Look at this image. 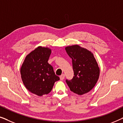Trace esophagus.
<instances>
[{"label": "esophagus", "mask_w": 123, "mask_h": 123, "mask_svg": "<svg viewBox=\"0 0 123 123\" xmlns=\"http://www.w3.org/2000/svg\"><path fill=\"white\" fill-rule=\"evenodd\" d=\"M64 77H65V75L63 74H62L60 76V79L61 80H63L64 79Z\"/></svg>", "instance_id": "esophagus-1"}]
</instances>
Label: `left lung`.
I'll list each match as a JSON object with an SVG mask.
<instances>
[{
    "label": "left lung",
    "instance_id": "left-lung-1",
    "mask_svg": "<svg viewBox=\"0 0 123 123\" xmlns=\"http://www.w3.org/2000/svg\"><path fill=\"white\" fill-rule=\"evenodd\" d=\"M72 59L73 79L66 80L70 90L79 95L88 93L95 87L100 75V68L93 53L78 45L65 47Z\"/></svg>",
    "mask_w": 123,
    "mask_h": 123
}]
</instances>
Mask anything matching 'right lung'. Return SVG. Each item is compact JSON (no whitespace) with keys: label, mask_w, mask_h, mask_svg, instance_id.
Masks as SVG:
<instances>
[{"label":"right lung","mask_w":123,"mask_h":123,"mask_svg":"<svg viewBox=\"0 0 123 123\" xmlns=\"http://www.w3.org/2000/svg\"><path fill=\"white\" fill-rule=\"evenodd\" d=\"M51 53L50 48L38 46L27 55L20 70L26 88L39 96L50 93L55 82L60 80L48 62Z\"/></svg>","instance_id":"right-lung-1"}]
</instances>
